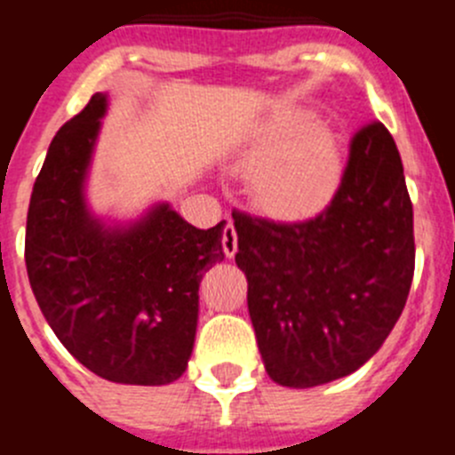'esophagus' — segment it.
Segmentation results:
<instances>
[{
	"instance_id": "1",
	"label": "esophagus",
	"mask_w": 455,
	"mask_h": 455,
	"mask_svg": "<svg viewBox=\"0 0 455 455\" xmlns=\"http://www.w3.org/2000/svg\"><path fill=\"white\" fill-rule=\"evenodd\" d=\"M223 252L228 257L236 255V230L232 223H228L223 228Z\"/></svg>"
}]
</instances>
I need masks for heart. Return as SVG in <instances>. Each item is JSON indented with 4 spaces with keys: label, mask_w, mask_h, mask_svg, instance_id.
<instances>
[{
    "label": "heart",
    "mask_w": 455,
    "mask_h": 455,
    "mask_svg": "<svg viewBox=\"0 0 455 455\" xmlns=\"http://www.w3.org/2000/svg\"><path fill=\"white\" fill-rule=\"evenodd\" d=\"M307 108H283L252 134L246 184L252 203L277 220H305L328 207L341 180V156Z\"/></svg>",
    "instance_id": "1"
}]
</instances>
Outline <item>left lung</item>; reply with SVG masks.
I'll return each mask as SVG.
<instances>
[{
	"label": "left lung",
	"mask_w": 455,
	"mask_h": 455,
	"mask_svg": "<svg viewBox=\"0 0 455 455\" xmlns=\"http://www.w3.org/2000/svg\"><path fill=\"white\" fill-rule=\"evenodd\" d=\"M248 312L271 380L316 387L357 371L399 321L415 273L412 203L383 123L351 140L331 204L275 223L232 212Z\"/></svg>",
	"instance_id": "1"
}]
</instances>
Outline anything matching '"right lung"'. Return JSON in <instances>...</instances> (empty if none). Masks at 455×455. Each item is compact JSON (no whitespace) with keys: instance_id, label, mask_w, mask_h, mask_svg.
I'll list each match as a JSON object with an SVG mask.
<instances>
[{"instance_id":"right-lung-1","label":"right lung","mask_w":455,"mask_h":455,"mask_svg":"<svg viewBox=\"0 0 455 455\" xmlns=\"http://www.w3.org/2000/svg\"><path fill=\"white\" fill-rule=\"evenodd\" d=\"M107 104L95 92L50 143L24 262L40 312L84 367L111 383L168 385L187 371L200 280L223 262L225 220L198 230L168 203L127 225L92 214L86 178Z\"/></svg>"}]
</instances>
